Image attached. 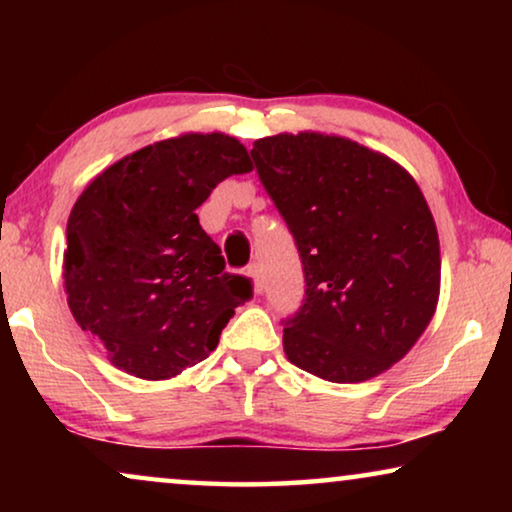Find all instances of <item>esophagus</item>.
Wrapping results in <instances>:
<instances>
[{"label":"esophagus","mask_w":512,"mask_h":512,"mask_svg":"<svg viewBox=\"0 0 512 512\" xmlns=\"http://www.w3.org/2000/svg\"><path fill=\"white\" fill-rule=\"evenodd\" d=\"M247 275L254 279V291L256 293H263V289H265V282H263V268H261V263H251L249 268H247Z\"/></svg>","instance_id":"esophagus-1"}]
</instances>
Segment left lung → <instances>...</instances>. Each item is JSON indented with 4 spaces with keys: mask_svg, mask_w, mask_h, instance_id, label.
<instances>
[{
    "mask_svg": "<svg viewBox=\"0 0 512 512\" xmlns=\"http://www.w3.org/2000/svg\"><path fill=\"white\" fill-rule=\"evenodd\" d=\"M251 158L303 263V305L282 321L286 356L328 382L380 375L438 303V230L415 179L319 132L258 139Z\"/></svg>",
    "mask_w": 512,
    "mask_h": 512,
    "instance_id": "left-lung-1",
    "label": "left lung"
}]
</instances>
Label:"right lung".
Returning a JSON list of instances; mask_svg holds the SVG:
<instances>
[{"mask_svg": "<svg viewBox=\"0 0 512 512\" xmlns=\"http://www.w3.org/2000/svg\"><path fill=\"white\" fill-rule=\"evenodd\" d=\"M251 172L237 139L184 135L144 146L90 181L67 221V303L114 366L167 380L205 361L235 307L254 296L226 272L198 209L212 188Z\"/></svg>", "mask_w": 512, "mask_h": 512, "instance_id": "right-lung-1", "label": "right lung"}]
</instances>
